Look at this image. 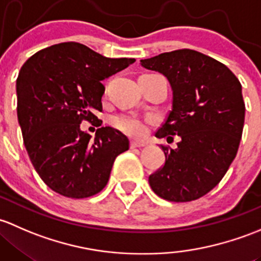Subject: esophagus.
<instances>
[{
    "label": "esophagus",
    "mask_w": 261,
    "mask_h": 261,
    "mask_svg": "<svg viewBox=\"0 0 261 261\" xmlns=\"http://www.w3.org/2000/svg\"><path fill=\"white\" fill-rule=\"evenodd\" d=\"M144 146H146V143H143V142H138V141H132L130 143L132 148H139V147H144Z\"/></svg>",
    "instance_id": "obj_1"
}]
</instances>
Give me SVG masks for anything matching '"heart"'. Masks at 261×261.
Returning a JSON list of instances; mask_svg holds the SVG:
<instances>
[{
	"mask_svg": "<svg viewBox=\"0 0 261 261\" xmlns=\"http://www.w3.org/2000/svg\"><path fill=\"white\" fill-rule=\"evenodd\" d=\"M149 120L134 114H122L113 118V125L123 133L136 138H142L148 132Z\"/></svg>",
	"mask_w": 261,
	"mask_h": 261,
	"instance_id": "heart-1",
	"label": "heart"
}]
</instances>
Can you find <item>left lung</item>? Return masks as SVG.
<instances>
[{
	"label": "left lung",
	"mask_w": 261,
	"mask_h": 261,
	"mask_svg": "<svg viewBox=\"0 0 261 261\" xmlns=\"http://www.w3.org/2000/svg\"><path fill=\"white\" fill-rule=\"evenodd\" d=\"M141 65L165 75L173 91L172 111L155 137L181 138L176 149L161 146L166 162L149 176L150 187L172 202L197 200L219 185L238 153L245 119L240 82L226 65L190 49Z\"/></svg>",
	"instance_id": "8db88e82"
}]
</instances>
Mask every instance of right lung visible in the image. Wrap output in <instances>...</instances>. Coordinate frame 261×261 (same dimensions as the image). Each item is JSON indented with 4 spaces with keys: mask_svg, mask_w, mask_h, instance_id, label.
I'll return each mask as SVG.
<instances>
[{
    "mask_svg": "<svg viewBox=\"0 0 261 261\" xmlns=\"http://www.w3.org/2000/svg\"><path fill=\"white\" fill-rule=\"evenodd\" d=\"M134 59H111L79 42L37 51L16 80L17 118L32 166L55 192L71 198L96 195L108 184L117 155L129 149L119 130L100 127L95 138L80 129L99 122L104 79Z\"/></svg>",
    "mask_w": 261,
    "mask_h": 261,
    "instance_id": "1",
    "label": "right lung"
}]
</instances>
